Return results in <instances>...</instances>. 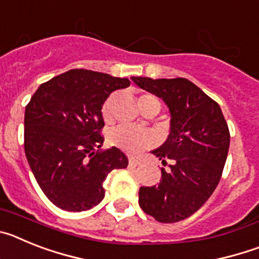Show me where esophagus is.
<instances>
[{
	"label": "esophagus",
	"instance_id": "34e87169",
	"mask_svg": "<svg viewBox=\"0 0 259 259\" xmlns=\"http://www.w3.org/2000/svg\"><path fill=\"white\" fill-rule=\"evenodd\" d=\"M128 164H130V166H131V167H137V166H139V164H140V162L136 161V159H134V158H131V159L128 161Z\"/></svg>",
	"mask_w": 259,
	"mask_h": 259
}]
</instances>
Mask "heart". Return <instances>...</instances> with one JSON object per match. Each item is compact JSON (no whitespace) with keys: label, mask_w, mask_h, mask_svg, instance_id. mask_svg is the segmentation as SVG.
Returning <instances> with one entry per match:
<instances>
[{"label":"heart","mask_w":259,"mask_h":259,"mask_svg":"<svg viewBox=\"0 0 259 259\" xmlns=\"http://www.w3.org/2000/svg\"><path fill=\"white\" fill-rule=\"evenodd\" d=\"M140 100H157V98L153 97V96H143ZM110 105H111V101H107L104 105V109H102L104 118L106 120L110 119ZM109 141L111 145L116 146V148L128 153V154H137L141 150L148 149V148L154 145L155 139L154 135L148 131V130L123 124L118 125L110 132Z\"/></svg>","instance_id":"b5f03b06"}]
</instances>
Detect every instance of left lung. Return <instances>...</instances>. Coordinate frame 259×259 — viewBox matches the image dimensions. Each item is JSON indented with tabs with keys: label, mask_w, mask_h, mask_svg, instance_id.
I'll return each instance as SVG.
<instances>
[{
	"label": "left lung",
	"mask_w": 259,
	"mask_h": 259,
	"mask_svg": "<svg viewBox=\"0 0 259 259\" xmlns=\"http://www.w3.org/2000/svg\"><path fill=\"white\" fill-rule=\"evenodd\" d=\"M146 92L162 98L171 115V131L152 150L170 170L159 184L141 187L140 207L161 223H175L197 211L221 180L230 148V131L219 105L184 77H132Z\"/></svg>",
	"instance_id": "obj_1"
}]
</instances>
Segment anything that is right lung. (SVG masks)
Returning <instances> with one entry per match:
<instances>
[{"mask_svg":"<svg viewBox=\"0 0 259 259\" xmlns=\"http://www.w3.org/2000/svg\"><path fill=\"white\" fill-rule=\"evenodd\" d=\"M127 77L91 70H70L41 84L24 114V152L36 182L66 211H85L105 197L110 171L128 159L113 146L102 150V106Z\"/></svg>","mask_w":259,"mask_h":259,"instance_id":"obj_1","label":"right lung"}]
</instances>
